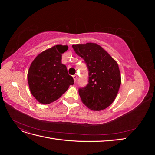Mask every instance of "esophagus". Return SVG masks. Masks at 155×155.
<instances>
[{
  "label": "esophagus",
  "instance_id": "esophagus-1",
  "mask_svg": "<svg viewBox=\"0 0 155 155\" xmlns=\"http://www.w3.org/2000/svg\"><path fill=\"white\" fill-rule=\"evenodd\" d=\"M73 78H74V81L76 82V80H77V78H78L77 75H74V76H73Z\"/></svg>",
  "mask_w": 155,
  "mask_h": 155
}]
</instances>
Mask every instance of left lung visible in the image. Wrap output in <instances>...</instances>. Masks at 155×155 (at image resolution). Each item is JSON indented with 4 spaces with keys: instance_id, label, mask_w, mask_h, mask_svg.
Returning a JSON list of instances; mask_svg holds the SVG:
<instances>
[{
    "instance_id": "8db88e82",
    "label": "left lung",
    "mask_w": 155,
    "mask_h": 155,
    "mask_svg": "<svg viewBox=\"0 0 155 155\" xmlns=\"http://www.w3.org/2000/svg\"><path fill=\"white\" fill-rule=\"evenodd\" d=\"M88 69V83L79 89L81 101L92 110H102L116 99L121 79L118 64L106 50L96 43L73 45Z\"/></svg>"
}]
</instances>
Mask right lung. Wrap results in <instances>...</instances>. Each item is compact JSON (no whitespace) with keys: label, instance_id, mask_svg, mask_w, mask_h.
I'll use <instances>...</instances> for the list:
<instances>
[{"label":"right lung","instance_id":"1","mask_svg":"<svg viewBox=\"0 0 155 155\" xmlns=\"http://www.w3.org/2000/svg\"><path fill=\"white\" fill-rule=\"evenodd\" d=\"M67 45H57L42 51L33 61L28 72L30 92L41 104H50L57 100L74 85L67 67L61 63L62 54Z\"/></svg>","mask_w":155,"mask_h":155}]
</instances>
